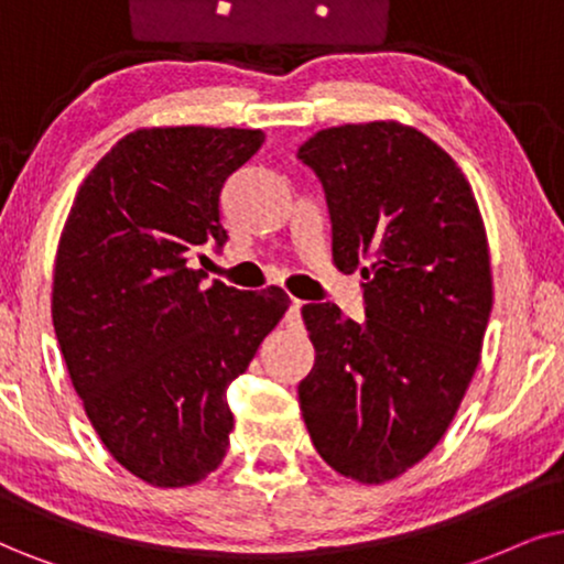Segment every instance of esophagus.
Wrapping results in <instances>:
<instances>
[{
	"instance_id": "esophagus-1",
	"label": "esophagus",
	"mask_w": 564,
	"mask_h": 564,
	"mask_svg": "<svg viewBox=\"0 0 564 564\" xmlns=\"http://www.w3.org/2000/svg\"><path fill=\"white\" fill-rule=\"evenodd\" d=\"M302 304H304V302H299V299H291L289 315H286V319H289L291 325H299V323H302Z\"/></svg>"
}]
</instances>
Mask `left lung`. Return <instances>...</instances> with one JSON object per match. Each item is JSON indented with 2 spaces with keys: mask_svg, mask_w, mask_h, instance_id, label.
<instances>
[{
  "mask_svg": "<svg viewBox=\"0 0 564 564\" xmlns=\"http://www.w3.org/2000/svg\"><path fill=\"white\" fill-rule=\"evenodd\" d=\"M296 155L323 182L335 265L368 260L365 323L335 304L302 306L315 346L302 416L327 466L382 484L437 445L479 367L487 231L458 163L416 127H330Z\"/></svg>",
  "mask_w": 564,
  "mask_h": 564,
  "instance_id": "8db88e82",
  "label": "left lung"
}]
</instances>
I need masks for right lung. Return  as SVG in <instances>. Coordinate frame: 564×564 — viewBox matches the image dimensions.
Masks as SVG:
<instances>
[{
  "instance_id": "right-lung-1",
  "label": "right lung",
  "mask_w": 564,
  "mask_h": 564,
  "mask_svg": "<svg viewBox=\"0 0 564 564\" xmlns=\"http://www.w3.org/2000/svg\"><path fill=\"white\" fill-rule=\"evenodd\" d=\"M262 142L237 127H142L93 166L64 220L52 291L64 365L106 451L153 487L220 466L226 390L289 310L283 289H203L189 265L229 239L220 189Z\"/></svg>"
}]
</instances>
